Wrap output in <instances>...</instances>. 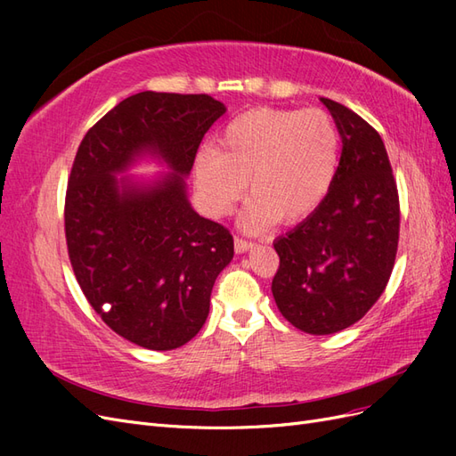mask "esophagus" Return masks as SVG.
Returning <instances> with one entry per match:
<instances>
[{"label":"esophagus","instance_id":"34e87169","mask_svg":"<svg viewBox=\"0 0 456 456\" xmlns=\"http://www.w3.org/2000/svg\"><path fill=\"white\" fill-rule=\"evenodd\" d=\"M253 241H249V240H243V238H240V236H236L233 238V247H236V253H247L249 249H253Z\"/></svg>","mask_w":456,"mask_h":456}]
</instances>
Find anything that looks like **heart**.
Listing matches in <instances>:
<instances>
[{
	"mask_svg": "<svg viewBox=\"0 0 456 456\" xmlns=\"http://www.w3.org/2000/svg\"><path fill=\"white\" fill-rule=\"evenodd\" d=\"M340 133L325 110L255 108L233 118L194 158V181L205 209L226 215L247 188L253 198L241 213L249 230H265L312 215L333 186Z\"/></svg>",
	"mask_w": 456,
	"mask_h": 456,
	"instance_id": "heart-1",
	"label": "heart"
}]
</instances>
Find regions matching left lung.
Returning <instances> with one entry per match:
<instances>
[{
    "label": "left lung",
    "instance_id": "8db88e82",
    "mask_svg": "<svg viewBox=\"0 0 456 456\" xmlns=\"http://www.w3.org/2000/svg\"><path fill=\"white\" fill-rule=\"evenodd\" d=\"M342 154L322 205L273 241L272 295L281 315L310 335L360 322L384 293L399 241V198L380 134L330 99Z\"/></svg>",
    "mask_w": 456,
    "mask_h": 456
}]
</instances>
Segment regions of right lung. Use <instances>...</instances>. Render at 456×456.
<instances>
[{
    "label": "right lung",
    "instance_id": "obj_1",
    "mask_svg": "<svg viewBox=\"0 0 456 456\" xmlns=\"http://www.w3.org/2000/svg\"><path fill=\"white\" fill-rule=\"evenodd\" d=\"M224 112L209 94L136 93L77 148L64 203L68 256L93 310L136 346L175 350L194 338L233 256L232 233L191 209L184 181ZM144 155L174 173L151 183L115 176Z\"/></svg>",
    "mask_w": 456,
    "mask_h": 456
}]
</instances>
